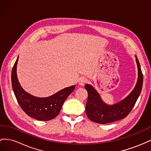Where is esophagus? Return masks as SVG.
Instances as JSON below:
<instances>
[{
    "label": "esophagus",
    "mask_w": 151,
    "mask_h": 151,
    "mask_svg": "<svg viewBox=\"0 0 151 151\" xmlns=\"http://www.w3.org/2000/svg\"><path fill=\"white\" fill-rule=\"evenodd\" d=\"M87 83V79L84 77H82L79 80V84L80 86H84V84Z\"/></svg>",
    "instance_id": "esophagus-1"
}]
</instances>
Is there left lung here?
Instances as JSON below:
<instances>
[{
  "mask_svg": "<svg viewBox=\"0 0 151 151\" xmlns=\"http://www.w3.org/2000/svg\"><path fill=\"white\" fill-rule=\"evenodd\" d=\"M138 68L137 81L132 92L122 101L113 104L104 103L98 91L91 84H86L84 88L88 93L86 106V113L89 120L95 123L106 124L125 118L131 111L141 93L143 84V74L140 63L135 55Z\"/></svg>",
  "mask_w": 151,
  "mask_h": 151,
  "instance_id": "left-lung-1",
  "label": "left lung"
}]
</instances>
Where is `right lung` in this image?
<instances>
[{
	"instance_id": "right-lung-1",
	"label": "right lung",
	"mask_w": 151,
	"mask_h": 151,
	"mask_svg": "<svg viewBox=\"0 0 151 151\" xmlns=\"http://www.w3.org/2000/svg\"><path fill=\"white\" fill-rule=\"evenodd\" d=\"M18 58L14 65L11 74L14 93L19 106L28 116L40 121H48L56 117L60 111L65 100L74 90L76 86L63 89L50 96L39 98L27 93L20 85L17 76Z\"/></svg>"
}]
</instances>
